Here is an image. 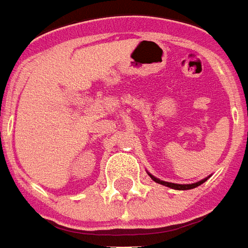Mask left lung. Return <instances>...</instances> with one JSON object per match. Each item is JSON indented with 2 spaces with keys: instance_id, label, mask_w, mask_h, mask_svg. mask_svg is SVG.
I'll return each instance as SVG.
<instances>
[{
  "instance_id": "left-lung-1",
  "label": "left lung",
  "mask_w": 248,
  "mask_h": 248,
  "mask_svg": "<svg viewBox=\"0 0 248 248\" xmlns=\"http://www.w3.org/2000/svg\"><path fill=\"white\" fill-rule=\"evenodd\" d=\"M148 175L152 178V181H155L156 183H159V185H163V186H167V187L170 188H173V190H190V188H195L198 187L200 185H202L203 182H206L210 178V176H208V178H205V179H202V181L200 182H195V183H191V185H179V183H171V182H166V181H160L159 178H156V176H153L152 173L148 172Z\"/></svg>"
}]
</instances>
